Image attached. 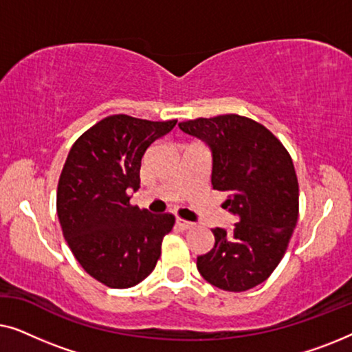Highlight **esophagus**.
<instances>
[{
	"label": "esophagus",
	"mask_w": 352,
	"mask_h": 352,
	"mask_svg": "<svg viewBox=\"0 0 352 352\" xmlns=\"http://www.w3.org/2000/svg\"><path fill=\"white\" fill-rule=\"evenodd\" d=\"M176 224L179 226L181 229H186V230L195 228L194 223H190V221H186V219H182V218H177V219H176Z\"/></svg>",
	"instance_id": "esophagus-1"
}]
</instances>
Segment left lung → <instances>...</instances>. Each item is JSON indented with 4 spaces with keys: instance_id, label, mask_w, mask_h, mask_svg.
Masks as SVG:
<instances>
[{
    "instance_id": "1",
    "label": "left lung",
    "mask_w": 352,
    "mask_h": 352,
    "mask_svg": "<svg viewBox=\"0 0 352 352\" xmlns=\"http://www.w3.org/2000/svg\"><path fill=\"white\" fill-rule=\"evenodd\" d=\"M179 128L210 146L211 184L228 194L223 206L240 219L232 232L213 229L214 247L197 258V269L221 290L247 292L278 266L296 226L300 187L290 153L264 124L237 113Z\"/></svg>"
}]
</instances>
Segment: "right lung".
<instances>
[{
	"label": "right lung",
	"instance_id": "obj_1",
	"mask_svg": "<svg viewBox=\"0 0 352 352\" xmlns=\"http://www.w3.org/2000/svg\"><path fill=\"white\" fill-rule=\"evenodd\" d=\"M176 123L110 115L86 129L67 155L56 200L62 234L81 267L105 287L142 282L175 226L171 213L129 204V192L141 187L144 153Z\"/></svg>",
	"mask_w": 352,
	"mask_h": 352
}]
</instances>
